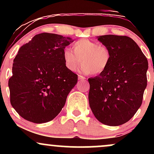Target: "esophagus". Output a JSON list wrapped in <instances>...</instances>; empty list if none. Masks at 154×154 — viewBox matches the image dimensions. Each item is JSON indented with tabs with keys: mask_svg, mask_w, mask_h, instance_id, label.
Returning <instances> with one entry per match:
<instances>
[{
	"mask_svg": "<svg viewBox=\"0 0 154 154\" xmlns=\"http://www.w3.org/2000/svg\"><path fill=\"white\" fill-rule=\"evenodd\" d=\"M78 79L80 81H84L85 80V77H83L82 75H78Z\"/></svg>",
	"mask_w": 154,
	"mask_h": 154,
	"instance_id": "obj_1",
	"label": "esophagus"
}]
</instances>
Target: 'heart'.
I'll return each mask as SVG.
<instances>
[{"label": "heart", "mask_w": 154, "mask_h": 154, "mask_svg": "<svg viewBox=\"0 0 154 154\" xmlns=\"http://www.w3.org/2000/svg\"><path fill=\"white\" fill-rule=\"evenodd\" d=\"M72 50L65 49L63 54L65 67L70 72L77 71L82 60L81 72L99 75L106 69L110 63L109 49L95 41L88 39L77 40L72 45Z\"/></svg>", "instance_id": "heart-1"}]
</instances>
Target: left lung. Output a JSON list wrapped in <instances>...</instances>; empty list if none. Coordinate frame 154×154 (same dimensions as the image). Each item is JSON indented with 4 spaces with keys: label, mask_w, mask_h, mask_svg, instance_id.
<instances>
[{
    "label": "left lung",
    "mask_w": 154,
    "mask_h": 154,
    "mask_svg": "<svg viewBox=\"0 0 154 154\" xmlns=\"http://www.w3.org/2000/svg\"><path fill=\"white\" fill-rule=\"evenodd\" d=\"M97 38L109 49L111 61L103 73L88 79L90 107L100 122L119 126L131 119L142 104L148 60L128 36L106 35Z\"/></svg>",
    "instance_id": "left-lung-1"
}]
</instances>
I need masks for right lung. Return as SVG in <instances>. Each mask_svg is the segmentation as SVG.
<instances>
[{
  "label": "right lung",
  "mask_w": 154,
  "mask_h": 154,
  "mask_svg": "<svg viewBox=\"0 0 154 154\" xmlns=\"http://www.w3.org/2000/svg\"><path fill=\"white\" fill-rule=\"evenodd\" d=\"M72 42L70 38L44 32L19 48L8 87L11 104L24 119L48 122L65 105L78 79L63 61L64 48Z\"/></svg>",
  "instance_id": "obj_1"
}]
</instances>
